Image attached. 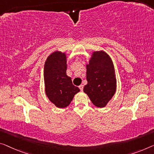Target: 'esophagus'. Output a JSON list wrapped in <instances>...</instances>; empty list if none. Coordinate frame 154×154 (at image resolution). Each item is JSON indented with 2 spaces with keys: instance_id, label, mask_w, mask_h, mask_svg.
Wrapping results in <instances>:
<instances>
[{
  "instance_id": "obj_1",
  "label": "esophagus",
  "mask_w": 154,
  "mask_h": 154,
  "mask_svg": "<svg viewBox=\"0 0 154 154\" xmlns=\"http://www.w3.org/2000/svg\"><path fill=\"white\" fill-rule=\"evenodd\" d=\"M79 88L80 90H81V91H83V88H84V86H83V85H82V84H81V85H80V86H79Z\"/></svg>"
}]
</instances>
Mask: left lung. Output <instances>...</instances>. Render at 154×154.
<instances>
[{
  "label": "left lung",
  "instance_id": "left-lung-1",
  "mask_svg": "<svg viewBox=\"0 0 154 154\" xmlns=\"http://www.w3.org/2000/svg\"><path fill=\"white\" fill-rule=\"evenodd\" d=\"M84 92L95 106L104 108L116 92L117 79L113 61L104 50L93 51L86 64Z\"/></svg>",
  "mask_w": 154,
  "mask_h": 154
}]
</instances>
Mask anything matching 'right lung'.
Instances as JSON below:
<instances>
[{
    "instance_id": "obj_1",
    "label": "right lung",
    "mask_w": 154,
    "mask_h": 154,
    "mask_svg": "<svg viewBox=\"0 0 154 154\" xmlns=\"http://www.w3.org/2000/svg\"><path fill=\"white\" fill-rule=\"evenodd\" d=\"M67 57L65 52L56 50L45 60L43 68L45 91L52 104L59 109L67 107L80 91L66 75Z\"/></svg>"
}]
</instances>
